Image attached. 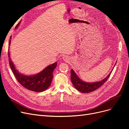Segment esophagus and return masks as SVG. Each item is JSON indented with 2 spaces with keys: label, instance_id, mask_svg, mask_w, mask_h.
<instances>
[{
  "label": "esophagus",
  "instance_id": "obj_1",
  "mask_svg": "<svg viewBox=\"0 0 129 129\" xmlns=\"http://www.w3.org/2000/svg\"><path fill=\"white\" fill-rule=\"evenodd\" d=\"M69 59H70V58L67 55H64L62 57V60H63L65 62H68L69 61Z\"/></svg>",
  "mask_w": 129,
  "mask_h": 129
}]
</instances>
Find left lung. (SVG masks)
Here are the masks:
<instances>
[{"label":"left lung","instance_id":"left-lung-1","mask_svg":"<svg viewBox=\"0 0 129 129\" xmlns=\"http://www.w3.org/2000/svg\"><path fill=\"white\" fill-rule=\"evenodd\" d=\"M116 63H117V62ZM116 64V63H115V64ZM112 71L109 74V75L103 80L99 82H96L89 83L83 81L82 80H81L79 77V76L76 75L75 72H74L73 69H72L71 72V81L73 84L74 85V87H75V88L77 90H79V91L83 93H89L96 90V89L102 86L108 79L109 77L110 76V74L112 72Z\"/></svg>","mask_w":129,"mask_h":129}]
</instances>
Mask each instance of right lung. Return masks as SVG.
<instances>
[{
  "label": "right lung",
  "instance_id": "obj_1",
  "mask_svg": "<svg viewBox=\"0 0 129 129\" xmlns=\"http://www.w3.org/2000/svg\"><path fill=\"white\" fill-rule=\"evenodd\" d=\"M19 22L15 27L17 28L20 24ZM12 37H10L9 46L11 45ZM8 56L9 63L12 71L18 81L25 88L29 90L36 92H42L47 89L51 84L53 78V71L57 66V62L50 64L39 73L32 75H26L19 73L15 67V66L10 57V49H9Z\"/></svg>",
  "mask_w": 129,
  "mask_h": 129
}]
</instances>
